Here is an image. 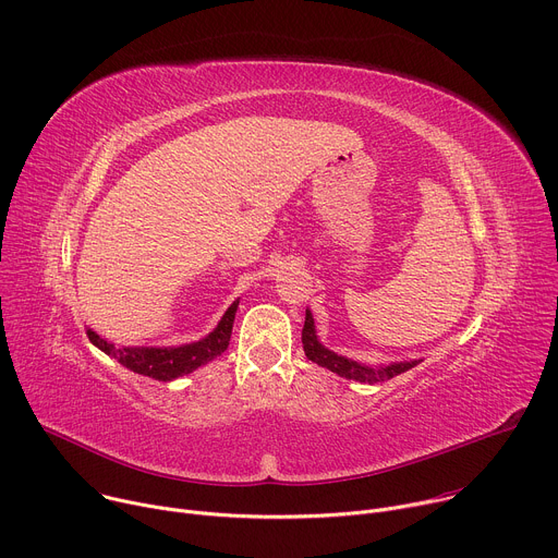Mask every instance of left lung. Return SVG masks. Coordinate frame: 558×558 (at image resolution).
<instances>
[{"mask_svg":"<svg viewBox=\"0 0 558 558\" xmlns=\"http://www.w3.org/2000/svg\"><path fill=\"white\" fill-rule=\"evenodd\" d=\"M302 347H304V353L311 362H315L317 366H325L333 373H338L340 377H347V379H355V381H368V384H375V381H384V379H390L395 375H400L413 366H417L422 360H411V362H392L388 366H366V364H360L355 360H349L344 355H338L333 351H329L327 347L320 344V340H317L315 336V325H313V315L311 311L306 308V317H304V329H302Z\"/></svg>","mask_w":558,"mask_h":558,"instance_id":"left-lung-1","label":"left lung"}]
</instances>
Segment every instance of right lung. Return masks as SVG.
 I'll return each mask as SVG.
<instances>
[{"label": "right lung", "mask_w": 558, "mask_h": 558, "mask_svg": "<svg viewBox=\"0 0 558 558\" xmlns=\"http://www.w3.org/2000/svg\"><path fill=\"white\" fill-rule=\"evenodd\" d=\"M235 308H238V300L225 311L218 327L207 338L192 344H183V347H121L119 349L106 338H101L99 333H95L93 329H88V338L97 349L119 360L125 368L158 381H172L181 375L196 371L198 366L211 362L214 357L227 351Z\"/></svg>", "instance_id": "right-lung-1"}]
</instances>
